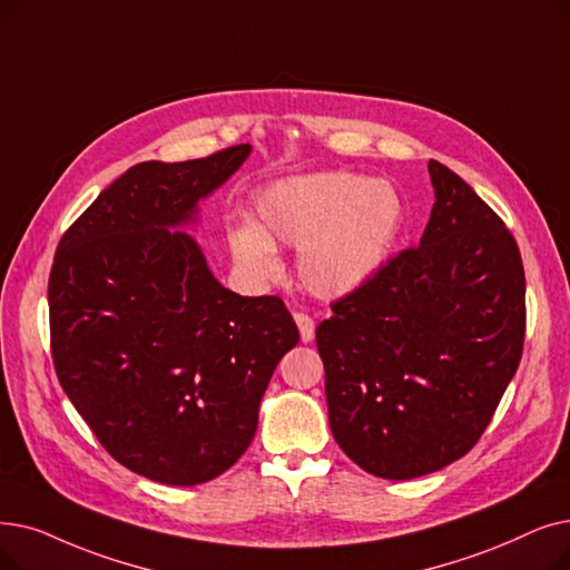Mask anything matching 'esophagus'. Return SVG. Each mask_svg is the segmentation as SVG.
I'll use <instances>...</instances> for the list:
<instances>
[{
    "instance_id": "obj_1",
    "label": "esophagus",
    "mask_w": 570,
    "mask_h": 570,
    "mask_svg": "<svg viewBox=\"0 0 570 570\" xmlns=\"http://www.w3.org/2000/svg\"><path fill=\"white\" fill-rule=\"evenodd\" d=\"M293 318H295V324H298L301 340L303 342H312V337H314V318L309 314H305V312H295Z\"/></svg>"
}]
</instances>
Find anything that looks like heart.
<instances>
[{
  "label": "heart",
  "mask_w": 570,
  "mask_h": 570,
  "mask_svg": "<svg viewBox=\"0 0 570 570\" xmlns=\"http://www.w3.org/2000/svg\"><path fill=\"white\" fill-rule=\"evenodd\" d=\"M256 224L228 233L244 275L277 272L282 242L301 249L298 275L318 298H344L386 265L405 228V197L391 181L356 171H314L267 184L256 195Z\"/></svg>",
  "instance_id": "b5f03b06"
}]
</instances>
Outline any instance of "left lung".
I'll return each mask as SVG.
<instances>
[{
	"instance_id": "left-lung-1",
	"label": "left lung",
	"mask_w": 570,
	"mask_h": 570,
	"mask_svg": "<svg viewBox=\"0 0 570 570\" xmlns=\"http://www.w3.org/2000/svg\"><path fill=\"white\" fill-rule=\"evenodd\" d=\"M419 246L335 301L316 328L331 431L365 473L412 480L475 448L522 358L527 279L517 242L450 167Z\"/></svg>"
}]
</instances>
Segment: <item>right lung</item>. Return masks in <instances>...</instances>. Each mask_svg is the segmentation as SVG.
Instances as JSON below:
<instances>
[{"label":"right lung","mask_w":570,"mask_h":570,"mask_svg":"<svg viewBox=\"0 0 570 570\" xmlns=\"http://www.w3.org/2000/svg\"><path fill=\"white\" fill-rule=\"evenodd\" d=\"M252 146L130 167L62 235L51 354L71 405L132 473L193 487L249 448L261 399L298 326L277 295L220 286L197 242V203Z\"/></svg>","instance_id":"obj_1"}]
</instances>
